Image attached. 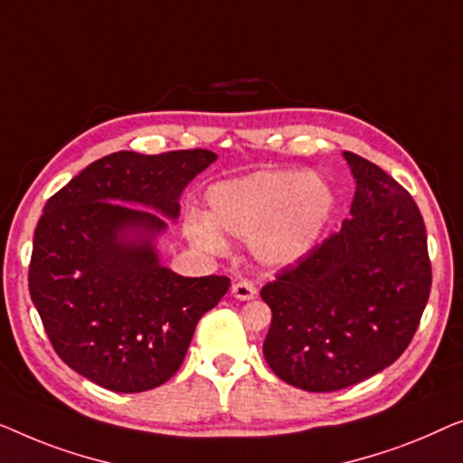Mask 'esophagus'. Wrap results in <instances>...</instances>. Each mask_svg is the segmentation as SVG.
Masks as SVG:
<instances>
[{
    "mask_svg": "<svg viewBox=\"0 0 463 463\" xmlns=\"http://www.w3.org/2000/svg\"><path fill=\"white\" fill-rule=\"evenodd\" d=\"M258 296V289L253 288V283H250V281H237L232 285V298H237V299H253Z\"/></svg>",
    "mask_w": 463,
    "mask_h": 463,
    "instance_id": "esophagus-1",
    "label": "esophagus"
}]
</instances>
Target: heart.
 I'll list each match as a JSON object with an SVG mask.
<instances>
[{
  "label": "heart",
  "instance_id": "b5f03b06",
  "mask_svg": "<svg viewBox=\"0 0 463 463\" xmlns=\"http://www.w3.org/2000/svg\"><path fill=\"white\" fill-rule=\"evenodd\" d=\"M334 205V188L321 174L260 169L210 186L207 218L186 216L184 234L199 250L222 253L226 232L250 241L260 262L289 266L315 250Z\"/></svg>",
  "mask_w": 463,
  "mask_h": 463
}]
</instances>
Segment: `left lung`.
Instances as JSON below:
<instances>
[{
  "label": "left lung",
  "mask_w": 463,
  "mask_h": 463,
  "mask_svg": "<svg viewBox=\"0 0 463 463\" xmlns=\"http://www.w3.org/2000/svg\"><path fill=\"white\" fill-rule=\"evenodd\" d=\"M356 180L350 220L285 266L260 296L272 310L264 359L308 392H334L405 353L432 288L424 218L382 167L344 151Z\"/></svg>",
  "instance_id": "left-lung-1"
}]
</instances>
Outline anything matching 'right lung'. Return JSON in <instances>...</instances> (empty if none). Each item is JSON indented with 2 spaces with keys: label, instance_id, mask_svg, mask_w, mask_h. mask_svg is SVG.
<instances>
[{
  "label": "right lung",
  "instance_id": "obj_1",
  "mask_svg": "<svg viewBox=\"0 0 463 463\" xmlns=\"http://www.w3.org/2000/svg\"><path fill=\"white\" fill-rule=\"evenodd\" d=\"M216 161L205 148L119 151L52 194L39 218L29 294L56 354L113 392L165 383L184 361L199 318L229 277H180L159 262L155 237L175 220L180 194Z\"/></svg>",
  "mask_w": 463,
  "mask_h": 463
}]
</instances>
